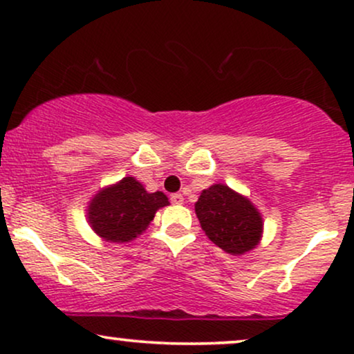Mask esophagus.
Wrapping results in <instances>:
<instances>
[{"mask_svg":"<svg viewBox=\"0 0 354 354\" xmlns=\"http://www.w3.org/2000/svg\"><path fill=\"white\" fill-rule=\"evenodd\" d=\"M169 200H171L173 205H183V201H185V198H183V194L180 193H174L169 196Z\"/></svg>","mask_w":354,"mask_h":354,"instance_id":"1","label":"esophagus"}]
</instances>
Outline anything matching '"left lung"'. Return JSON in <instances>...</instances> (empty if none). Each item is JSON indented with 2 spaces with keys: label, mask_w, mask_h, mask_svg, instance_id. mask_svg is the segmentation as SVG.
<instances>
[{
  "label": "left lung",
  "mask_w": 354,
  "mask_h": 354,
  "mask_svg": "<svg viewBox=\"0 0 354 354\" xmlns=\"http://www.w3.org/2000/svg\"><path fill=\"white\" fill-rule=\"evenodd\" d=\"M194 209L208 238L226 253L243 254L259 243L263 219L258 209L228 186L203 191Z\"/></svg>",
  "instance_id": "8db88e82"
}]
</instances>
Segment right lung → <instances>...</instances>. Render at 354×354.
<instances>
[{
    "mask_svg": "<svg viewBox=\"0 0 354 354\" xmlns=\"http://www.w3.org/2000/svg\"><path fill=\"white\" fill-rule=\"evenodd\" d=\"M168 205L161 191L148 193L133 176L100 191L88 208L91 228L111 243H124L148 228L158 209Z\"/></svg>",
    "mask_w": 354,
    "mask_h": 354,
    "instance_id": "right-lung-1",
    "label": "right lung"
}]
</instances>
